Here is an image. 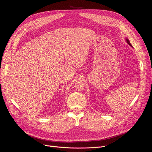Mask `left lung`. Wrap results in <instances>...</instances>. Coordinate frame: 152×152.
<instances>
[{
	"label": "left lung",
	"instance_id": "1",
	"mask_svg": "<svg viewBox=\"0 0 152 152\" xmlns=\"http://www.w3.org/2000/svg\"><path fill=\"white\" fill-rule=\"evenodd\" d=\"M126 42H127V44H129L130 46L132 47V45H131V44L130 43V42H129V39H127L126 38Z\"/></svg>",
	"mask_w": 152,
	"mask_h": 152
}]
</instances>
